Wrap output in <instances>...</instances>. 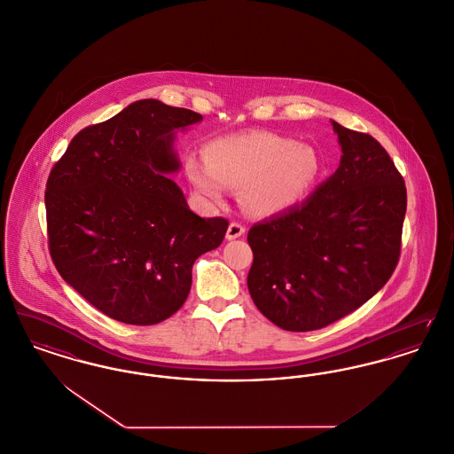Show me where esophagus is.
Segmentation results:
<instances>
[{
    "mask_svg": "<svg viewBox=\"0 0 454 454\" xmlns=\"http://www.w3.org/2000/svg\"><path fill=\"white\" fill-rule=\"evenodd\" d=\"M243 233H245V226L239 221H231L230 226H228V231H226V239L228 240H237V239L243 237Z\"/></svg>",
    "mask_w": 454,
    "mask_h": 454,
    "instance_id": "obj_1",
    "label": "esophagus"
}]
</instances>
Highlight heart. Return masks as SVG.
I'll use <instances>...</instances> for the list:
<instances>
[{
    "mask_svg": "<svg viewBox=\"0 0 454 454\" xmlns=\"http://www.w3.org/2000/svg\"><path fill=\"white\" fill-rule=\"evenodd\" d=\"M319 173L312 147L270 132L223 137L206 147V160H185V175L204 199L221 204L228 188L241 190V204L255 215L292 207L314 187Z\"/></svg>",
    "mask_w": 454,
    "mask_h": 454,
    "instance_id": "1",
    "label": "heart"
}]
</instances>
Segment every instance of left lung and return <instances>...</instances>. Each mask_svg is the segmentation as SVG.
<instances>
[{
	"mask_svg": "<svg viewBox=\"0 0 454 454\" xmlns=\"http://www.w3.org/2000/svg\"><path fill=\"white\" fill-rule=\"evenodd\" d=\"M341 144L334 175L288 211L254 224L247 285L257 309L285 331L345 317L393 276L401 254L406 187L372 135L333 121Z\"/></svg>",
	"mask_w": 454,
	"mask_h": 454,
	"instance_id": "1",
	"label": "left lung"
}]
</instances>
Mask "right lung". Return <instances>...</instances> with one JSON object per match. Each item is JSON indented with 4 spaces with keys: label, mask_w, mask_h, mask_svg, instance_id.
<instances>
[{
    "label": "right lung",
    "mask_w": 454,
    "mask_h": 454,
    "mask_svg": "<svg viewBox=\"0 0 454 454\" xmlns=\"http://www.w3.org/2000/svg\"><path fill=\"white\" fill-rule=\"evenodd\" d=\"M202 120L142 99L75 135L46 184L48 247L59 276L111 319L153 325L185 303L192 266L228 230L188 209L173 130Z\"/></svg>",
    "instance_id": "1"
}]
</instances>
